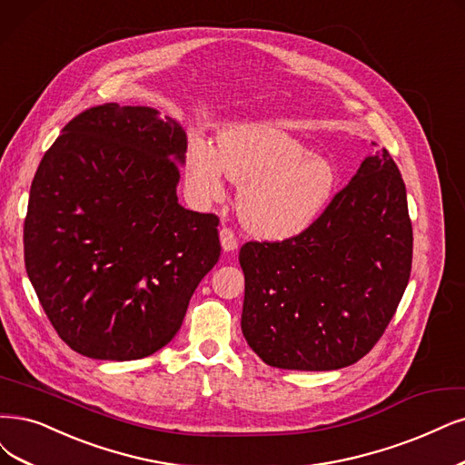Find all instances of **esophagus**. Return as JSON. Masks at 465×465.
I'll return each instance as SVG.
<instances>
[{"mask_svg": "<svg viewBox=\"0 0 465 465\" xmlns=\"http://www.w3.org/2000/svg\"><path fill=\"white\" fill-rule=\"evenodd\" d=\"M220 245L226 252H232L237 249V237L230 228H222L220 230Z\"/></svg>", "mask_w": 465, "mask_h": 465, "instance_id": "esophagus-1", "label": "esophagus"}]
</instances>
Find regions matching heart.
Here are the masks:
<instances>
[{
    "label": "heart",
    "instance_id": "1",
    "mask_svg": "<svg viewBox=\"0 0 465 465\" xmlns=\"http://www.w3.org/2000/svg\"><path fill=\"white\" fill-rule=\"evenodd\" d=\"M187 183L197 201H220L223 174L239 183L237 213L264 239L302 233L320 218L337 187L335 164L280 126L242 124L218 135V149L195 142L187 153Z\"/></svg>",
    "mask_w": 465,
    "mask_h": 465
}]
</instances>
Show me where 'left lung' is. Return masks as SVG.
<instances>
[{
	"label": "left lung",
	"mask_w": 465,
	"mask_h": 465,
	"mask_svg": "<svg viewBox=\"0 0 465 465\" xmlns=\"http://www.w3.org/2000/svg\"><path fill=\"white\" fill-rule=\"evenodd\" d=\"M411 243L399 166L385 147L377 149L311 228L239 251L249 347L282 370L328 371L358 362L404 295Z\"/></svg>",
	"instance_id": "obj_1"
}]
</instances>
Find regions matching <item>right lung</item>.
I'll list each match as a JSON object with an SVG mask.
<instances>
[{"mask_svg": "<svg viewBox=\"0 0 465 465\" xmlns=\"http://www.w3.org/2000/svg\"><path fill=\"white\" fill-rule=\"evenodd\" d=\"M187 135L153 107H92L32 180L28 280L59 337L95 360H137L174 339L220 259L218 218L178 203Z\"/></svg>", "mask_w": 465, "mask_h": 465, "instance_id": "obj_1", "label": "right lung"}]
</instances>
